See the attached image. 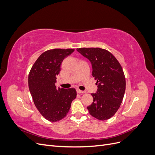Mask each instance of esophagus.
I'll use <instances>...</instances> for the list:
<instances>
[{"instance_id": "obj_1", "label": "esophagus", "mask_w": 155, "mask_h": 155, "mask_svg": "<svg viewBox=\"0 0 155 155\" xmlns=\"http://www.w3.org/2000/svg\"><path fill=\"white\" fill-rule=\"evenodd\" d=\"M77 92L79 93V94H81V93H85L86 92H85V91H83L79 90V89H77Z\"/></svg>"}]
</instances>
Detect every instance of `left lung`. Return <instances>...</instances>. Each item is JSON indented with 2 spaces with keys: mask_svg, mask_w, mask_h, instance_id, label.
I'll list each match as a JSON object with an SVG mask.
<instances>
[{
  "mask_svg": "<svg viewBox=\"0 0 155 155\" xmlns=\"http://www.w3.org/2000/svg\"><path fill=\"white\" fill-rule=\"evenodd\" d=\"M77 51L90 61L97 91L91 94L92 104L87 107L91 116L100 120L113 116L120 107L125 91V78L118 61L100 48H81Z\"/></svg>",
  "mask_w": 155,
  "mask_h": 155,
  "instance_id": "1",
  "label": "left lung"
}]
</instances>
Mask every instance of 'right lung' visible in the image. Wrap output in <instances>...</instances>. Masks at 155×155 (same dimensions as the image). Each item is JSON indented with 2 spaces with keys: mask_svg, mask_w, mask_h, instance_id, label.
<instances>
[{
  "mask_svg": "<svg viewBox=\"0 0 155 155\" xmlns=\"http://www.w3.org/2000/svg\"><path fill=\"white\" fill-rule=\"evenodd\" d=\"M74 49L56 48L45 51L36 60L28 76L30 92L36 108L50 121H58L67 115L76 97L74 88L64 89L55 85L63 59Z\"/></svg>",
  "mask_w": 155,
  "mask_h": 155,
  "instance_id": "obj_1",
  "label": "right lung"
}]
</instances>
